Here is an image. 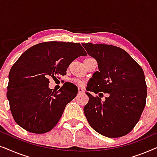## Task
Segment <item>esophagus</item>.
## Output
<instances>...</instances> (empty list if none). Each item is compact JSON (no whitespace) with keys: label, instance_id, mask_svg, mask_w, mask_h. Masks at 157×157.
I'll return each mask as SVG.
<instances>
[{"label":"esophagus","instance_id":"esophagus-1","mask_svg":"<svg viewBox=\"0 0 157 157\" xmlns=\"http://www.w3.org/2000/svg\"><path fill=\"white\" fill-rule=\"evenodd\" d=\"M78 94L84 93V90H83L82 88H78Z\"/></svg>","mask_w":157,"mask_h":157}]
</instances>
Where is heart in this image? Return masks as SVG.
I'll return each mask as SVG.
<instances>
[{
    "instance_id": "b5f03b06",
    "label": "heart",
    "mask_w": 157,
    "mask_h": 157,
    "mask_svg": "<svg viewBox=\"0 0 157 157\" xmlns=\"http://www.w3.org/2000/svg\"><path fill=\"white\" fill-rule=\"evenodd\" d=\"M74 82L77 84L79 86H82L84 84V82L82 80H80V79H78V78H75L74 79Z\"/></svg>"
}]
</instances>
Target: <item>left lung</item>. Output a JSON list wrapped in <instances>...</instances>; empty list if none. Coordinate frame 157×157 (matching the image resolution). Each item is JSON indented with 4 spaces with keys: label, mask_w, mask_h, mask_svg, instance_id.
I'll return each mask as SVG.
<instances>
[{
    "label": "left lung",
    "mask_w": 157,
    "mask_h": 157,
    "mask_svg": "<svg viewBox=\"0 0 157 157\" xmlns=\"http://www.w3.org/2000/svg\"><path fill=\"white\" fill-rule=\"evenodd\" d=\"M82 45L96 60L99 69L90 78L87 90L109 94L102 101L100 96L86 93L89 102L83 111L87 121L103 136H125L138 123L146 105L147 90L142 68L119 47L91 43Z\"/></svg>",
    "instance_id": "obj_1"
}]
</instances>
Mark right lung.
I'll list each match as a JSON object with an SVG mask.
<instances>
[{
	"mask_svg": "<svg viewBox=\"0 0 157 157\" xmlns=\"http://www.w3.org/2000/svg\"><path fill=\"white\" fill-rule=\"evenodd\" d=\"M86 55L79 43L62 41L40 43L25 51L8 76L7 98L16 124L34 134L52 129L78 89L65 83L59 91H53L49 78L66 75L74 60Z\"/></svg>",
	"mask_w": 157,
	"mask_h": 157,
	"instance_id": "right-lung-1",
	"label": "right lung"
}]
</instances>
